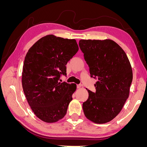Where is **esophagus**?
<instances>
[{"mask_svg":"<svg viewBox=\"0 0 147 147\" xmlns=\"http://www.w3.org/2000/svg\"><path fill=\"white\" fill-rule=\"evenodd\" d=\"M77 88H80L82 87V84H77Z\"/></svg>","mask_w":147,"mask_h":147,"instance_id":"esophagus-1","label":"esophagus"}]
</instances>
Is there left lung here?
<instances>
[{"label":"left lung","instance_id":"8db88e82","mask_svg":"<svg viewBox=\"0 0 147 147\" xmlns=\"http://www.w3.org/2000/svg\"><path fill=\"white\" fill-rule=\"evenodd\" d=\"M79 47L91 77L98 80L95 92L86 89L89 97L83 104L84 115L95 123H107L117 116L129 97L133 77L129 61L111 40H80Z\"/></svg>","mask_w":147,"mask_h":147}]
</instances>
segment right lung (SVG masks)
<instances>
[{
    "label": "right lung",
    "instance_id": "1",
    "mask_svg": "<svg viewBox=\"0 0 147 147\" xmlns=\"http://www.w3.org/2000/svg\"><path fill=\"white\" fill-rule=\"evenodd\" d=\"M78 51L75 39L48 35L34 43L26 55L22 84L36 116L47 123L64 117L76 84L59 82L66 64Z\"/></svg>",
    "mask_w": 147,
    "mask_h": 147
}]
</instances>
